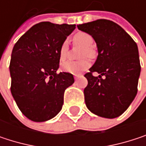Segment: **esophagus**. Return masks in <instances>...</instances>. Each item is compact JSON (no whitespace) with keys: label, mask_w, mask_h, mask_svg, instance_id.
Returning a JSON list of instances; mask_svg holds the SVG:
<instances>
[{"label":"esophagus","mask_w":146,"mask_h":146,"mask_svg":"<svg viewBox=\"0 0 146 146\" xmlns=\"http://www.w3.org/2000/svg\"><path fill=\"white\" fill-rule=\"evenodd\" d=\"M81 76H82L81 74H74V78H75V79H78V78H80Z\"/></svg>","instance_id":"1"}]
</instances>
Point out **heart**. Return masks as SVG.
Here are the masks:
<instances>
[{"label": "heart", "mask_w": 146, "mask_h": 146, "mask_svg": "<svg viewBox=\"0 0 146 146\" xmlns=\"http://www.w3.org/2000/svg\"><path fill=\"white\" fill-rule=\"evenodd\" d=\"M73 40L76 44H80L83 47H84V50H83L82 53V57L92 58L94 56V50L92 49L94 45V40L90 35L85 32H78L74 35ZM67 51H68V41L65 40L62 44L59 50V59L61 62H63L66 59ZM90 62L87 59H84L78 62L68 61L67 62H64L62 66V68L66 73L77 74L85 71L90 68Z\"/></svg>", "instance_id": "b5f03b06"}]
</instances>
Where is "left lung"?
<instances>
[{"label":"left lung","instance_id":"1","mask_svg":"<svg viewBox=\"0 0 146 146\" xmlns=\"http://www.w3.org/2000/svg\"><path fill=\"white\" fill-rule=\"evenodd\" d=\"M95 40L98 56L84 77L88 85L84 90L87 108L106 118L122 115L138 91L140 63L137 44L116 23L98 19L78 25ZM97 72L98 77L92 73ZM104 78H102V76Z\"/></svg>","mask_w":146,"mask_h":146}]
</instances>
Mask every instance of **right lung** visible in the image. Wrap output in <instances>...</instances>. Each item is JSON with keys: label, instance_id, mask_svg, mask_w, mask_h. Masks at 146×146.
I'll use <instances>...</instances> for the list:
<instances>
[{"label": "right lung", "instance_id": "1", "mask_svg": "<svg viewBox=\"0 0 146 146\" xmlns=\"http://www.w3.org/2000/svg\"><path fill=\"white\" fill-rule=\"evenodd\" d=\"M75 24L41 22L17 41L10 62L11 92L19 110L34 122H45L62 110L73 74L56 73L59 50Z\"/></svg>", "mask_w": 146, "mask_h": 146}]
</instances>
